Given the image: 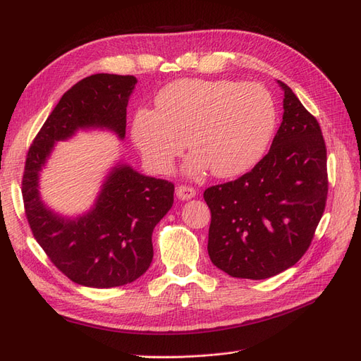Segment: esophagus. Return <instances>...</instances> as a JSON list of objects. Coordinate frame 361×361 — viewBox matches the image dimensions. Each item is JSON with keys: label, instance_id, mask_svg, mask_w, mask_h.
Segmentation results:
<instances>
[{"label": "esophagus", "instance_id": "1", "mask_svg": "<svg viewBox=\"0 0 361 361\" xmlns=\"http://www.w3.org/2000/svg\"><path fill=\"white\" fill-rule=\"evenodd\" d=\"M176 195L180 200H190L195 197V190L192 187H188V185H179L176 188Z\"/></svg>", "mask_w": 361, "mask_h": 361}]
</instances>
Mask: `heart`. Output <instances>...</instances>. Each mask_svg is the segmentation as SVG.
<instances>
[{"label":"heart","instance_id":"heart-1","mask_svg":"<svg viewBox=\"0 0 361 361\" xmlns=\"http://www.w3.org/2000/svg\"><path fill=\"white\" fill-rule=\"evenodd\" d=\"M277 123L271 93L256 82L232 80H180L157 96V110L138 108L133 140L147 166L171 171L188 145L190 178L211 169L216 178H233L264 157Z\"/></svg>","mask_w":361,"mask_h":361}]
</instances>
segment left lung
<instances>
[{"label":"left lung","instance_id":"8db88e82","mask_svg":"<svg viewBox=\"0 0 361 361\" xmlns=\"http://www.w3.org/2000/svg\"><path fill=\"white\" fill-rule=\"evenodd\" d=\"M283 120L268 154L236 180L207 188V253L238 279L264 280L307 251L325 209L326 149L321 126L289 87Z\"/></svg>","mask_w":361,"mask_h":361}]
</instances>
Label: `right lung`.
<instances>
[{"instance_id":"add662e5","label":"right lung","mask_w":361,"mask_h":361,"mask_svg":"<svg viewBox=\"0 0 361 361\" xmlns=\"http://www.w3.org/2000/svg\"><path fill=\"white\" fill-rule=\"evenodd\" d=\"M135 84L133 75L111 73L76 82L61 96L27 155L23 197L31 232L52 264L81 286H123L145 274L154 259L152 232L173 206L174 185L117 162L90 209L63 216L43 203L40 171L57 141L80 129H106L123 140Z\"/></svg>"}]
</instances>
